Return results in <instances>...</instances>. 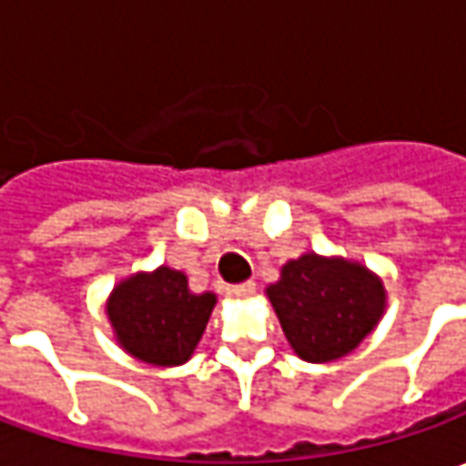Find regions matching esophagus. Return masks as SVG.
<instances>
[{"label": "esophagus", "mask_w": 466, "mask_h": 466, "mask_svg": "<svg viewBox=\"0 0 466 466\" xmlns=\"http://www.w3.org/2000/svg\"><path fill=\"white\" fill-rule=\"evenodd\" d=\"M230 296H236V298H251L254 293H257V282H241V285H233L230 290H228Z\"/></svg>", "instance_id": "obj_1"}]
</instances>
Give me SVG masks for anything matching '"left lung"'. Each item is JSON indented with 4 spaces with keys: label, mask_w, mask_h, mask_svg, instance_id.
Masks as SVG:
<instances>
[{
    "label": "left lung",
    "mask_w": 466,
    "mask_h": 466,
    "mask_svg": "<svg viewBox=\"0 0 466 466\" xmlns=\"http://www.w3.org/2000/svg\"><path fill=\"white\" fill-rule=\"evenodd\" d=\"M267 296L288 342L309 363L352 352L384 313V285L366 267L316 254L288 261Z\"/></svg>",
    "instance_id": "1"
}]
</instances>
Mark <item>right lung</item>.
Listing matches in <instances>:
<instances>
[{
  "mask_svg": "<svg viewBox=\"0 0 466 466\" xmlns=\"http://www.w3.org/2000/svg\"><path fill=\"white\" fill-rule=\"evenodd\" d=\"M215 306L212 293L194 296L187 278L160 267L153 275L121 282L108 300V319L118 342L153 366H181L202 339Z\"/></svg>",
  "mask_w": 466,
  "mask_h": 466,
  "instance_id": "obj_1",
  "label": "right lung"
}]
</instances>
